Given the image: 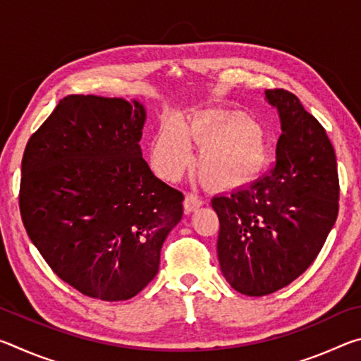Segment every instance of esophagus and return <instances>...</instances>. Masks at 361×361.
Returning <instances> with one entry per match:
<instances>
[{"mask_svg":"<svg viewBox=\"0 0 361 361\" xmlns=\"http://www.w3.org/2000/svg\"><path fill=\"white\" fill-rule=\"evenodd\" d=\"M202 204H204V200H202V197H200V195L194 194V192L186 194V197H185V210H186V213L194 212L195 209H199V207Z\"/></svg>","mask_w":361,"mask_h":361,"instance_id":"esophagus-1","label":"esophagus"}]
</instances>
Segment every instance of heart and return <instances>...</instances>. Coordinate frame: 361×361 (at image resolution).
I'll use <instances>...</instances> for the list:
<instances>
[{"mask_svg": "<svg viewBox=\"0 0 361 361\" xmlns=\"http://www.w3.org/2000/svg\"><path fill=\"white\" fill-rule=\"evenodd\" d=\"M234 126L224 122H195L183 129L176 122H166L152 142V166L166 178H175L191 159L188 137L205 146L195 169L205 183L226 186L242 178L253 154L252 140L245 132H233Z\"/></svg>", "mask_w": 361, "mask_h": 361, "instance_id": "heart-1", "label": "heart"}]
</instances>
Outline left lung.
Wrapping results in <instances>:
<instances>
[{"label": "left lung", "mask_w": 361, "mask_h": 361, "mask_svg": "<svg viewBox=\"0 0 361 361\" xmlns=\"http://www.w3.org/2000/svg\"><path fill=\"white\" fill-rule=\"evenodd\" d=\"M282 135L272 169L212 199L219 219L218 259L232 288L266 296L312 264L339 210L338 164L325 129L295 94L266 90Z\"/></svg>", "instance_id": "obj_1"}]
</instances>
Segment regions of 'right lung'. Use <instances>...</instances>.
<instances>
[{"label":"right lung","mask_w":361,"mask_h":361,"mask_svg":"<svg viewBox=\"0 0 361 361\" xmlns=\"http://www.w3.org/2000/svg\"><path fill=\"white\" fill-rule=\"evenodd\" d=\"M137 100L68 95L30 137L19 205L33 245L57 276L102 301L138 295L183 216V194L142 157Z\"/></svg>","instance_id":"1"}]
</instances>
